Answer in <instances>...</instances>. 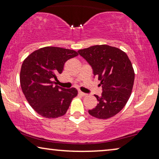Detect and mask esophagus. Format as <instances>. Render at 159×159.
<instances>
[{"instance_id":"1","label":"esophagus","mask_w":159,"mask_h":159,"mask_svg":"<svg viewBox=\"0 0 159 159\" xmlns=\"http://www.w3.org/2000/svg\"><path fill=\"white\" fill-rule=\"evenodd\" d=\"M79 94H80V95H82V96H85V95H87L86 93L82 92V91H79Z\"/></svg>"}]
</instances>
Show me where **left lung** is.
Masks as SVG:
<instances>
[{"mask_svg":"<svg viewBox=\"0 0 159 159\" xmlns=\"http://www.w3.org/2000/svg\"><path fill=\"white\" fill-rule=\"evenodd\" d=\"M92 67L94 77L101 80V96L95 95L98 103L89 110L91 116L108 119L120 111L129 100L134 84V72L127 54L107 45H94L78 51Z\"/></svg>","mask_w":159,"mask_h":159,"instance_id":"obj_1","label":"left lung"}]
</instances>
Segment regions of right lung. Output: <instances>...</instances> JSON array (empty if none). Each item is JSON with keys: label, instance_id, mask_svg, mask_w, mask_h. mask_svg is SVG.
Wrapping results in <instances>:
<instances>
[{"label": "right lung", "instance_id": "add662e5", "mask_svg": "<svg viewBox=\"0 0 159 159\" xmlns=\"http://www.w3.org/2000/svg\"><path fill=\"white\" fill-rule=\"evenodd\" d=\"M78 56L77 52L58 47H45L34 51L24 61L20 84L25 96L35 111L45 118H57L66 114L75 88L56 85L65 62Z\"/></svg>", "mask_w": 159, "mask_h": 159}]
</instances>
